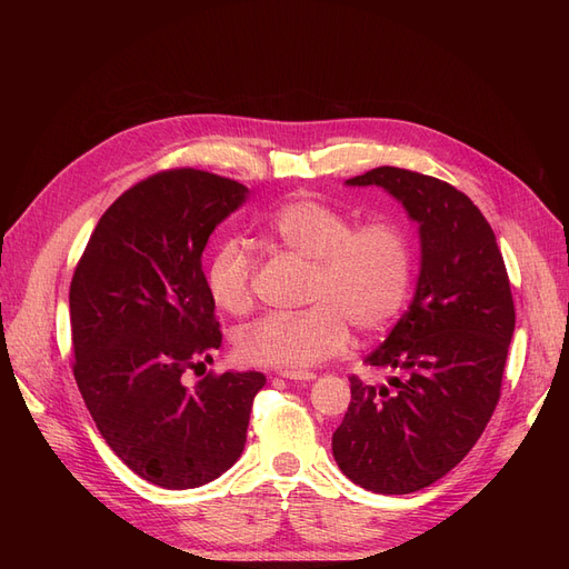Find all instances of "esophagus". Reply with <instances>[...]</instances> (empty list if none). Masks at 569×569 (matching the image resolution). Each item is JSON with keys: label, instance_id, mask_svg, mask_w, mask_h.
<instances>
[{"label": "esophagus", "instance_id": "1", "mask_svg": "<svg viewBox=\"0 0 569 569\" xmlns=\"http://www.w3.org/2000/svg\"><path fill=\"white\" fill-rule=\"evenodd\" d=\"M287 380H297V382H311L316 380V372H301V370H282L280 372Z\"/></svg>", "mask_w": 569, "mask_h": 569}]
</instances>
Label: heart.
<instances>
[{
  "label": "heart",
  "mask_w": 569,
  "mask_h": 569,
  "mask_svg": "<svg viewBox=\"0 0 569 569\" xmlns=\"http://www.w3.org/2000/svg\"><path fill=\"white\" fill-rule=\"evenodd\" d=\"M266 234L289 253L311 261L299 313H272L244 327L237 351L247 363L308 370L337 356L358 332H382L401 313L410 291L412 251L393 220L353 226L341 209L313 197L282 203L266 220ZM213 303L230 316L253 306V261L239 239L220 242L203 272Z\"/></svg>",
  "instance_id": "b5f03b06"
}]
</instances>
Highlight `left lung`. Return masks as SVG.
Here are the masks:
<instances>
[{"mask_svg": "<svg viewBox=\"0 0 569 569\" xmlns=\"http://www.w3.org/2000/svg\"><path fill=\"white\" fill-rule=\"evenodd\" d=\"M347 184L387 189L420 230L416 297L366 358L399 377L372 387L351 375V403L332 435L353 485L401 496L451 472L485 432L501 399L515 306L491 226L453 184L393 166Z\"/></svg>", "mask_w": 569, "mask_h": 569, "instance_id": "left-lung-1", "label": "left lung"}]
</instances>
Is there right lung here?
Returning <instances> with one entry per match:
<instances>
[{"label":"right lung","instance_id":"add662e5","mask_svg":"<svg viewBox=\"0 0 569 569\" xmlns=\"http://www.w3.org/2000/svg\"><path fill=\"white\" fill-rule=\"evenodd\" d=\"M247 194L206 170H161L109 206L73 272L82 401L113 453L163 489H194L232 468L266 385L253 370L184 382L222 341L201 253Z\"/></svg>","mask_w":569,"mask_h":569}]
</instances>
